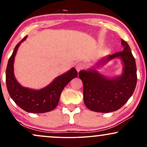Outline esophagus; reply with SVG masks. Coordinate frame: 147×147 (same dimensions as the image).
<instances>
[{"mask_svg": "<svg viewBox=\"0 0 147 147\" xmlns=\"http://www.w3.org/2000/svg\"><path fill=\"white\" fill-rule=\"evenodd\" d=\"M84 68V64L82 63H78L76 65V69H77V72H79V70H82Z\"/></svg>", "mask_w": 147, "mask_h": 147, "instance_id": "34e87169", "label": "esophagus"}]
</instances>
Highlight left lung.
<instances>
[{
  "mask_svg": "<svg viewBox=\"0 0 147 147\" xmlns=\"http://www.w3.org/2000/svg\"><path fill=\"white\" fill-rule=\"evenodd\" d=\"M123 51L101 58L91 68L82 70L79 78L84 84V102L88 109L98 113L117 111L133 95L137 84L136 60L131 48L122 39ZM119 58L123 63L120 75L106 77L99 70L110 60Z\"/></svg>",
  "mask_w": 147,
  "mask_h": 147,
  "instance_id": "1",
  "label": "left lung"
}]
</instances>
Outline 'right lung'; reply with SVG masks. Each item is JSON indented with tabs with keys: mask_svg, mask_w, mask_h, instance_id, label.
<instances>
[{
	"mask_svg": "<svg viewBox=\"0 0 147 147\" xmlns=\"http://www.w3.org/2000/svg\"><path fill=\"white\" fill-rule=\"evenodd\" d=\"M26 38L27 36L16 45L8 61L6 69V84L8 92L14 102L27 112L32 113L49 112L57 107L62 90L72 79L77 77V71L75 68H72L55 77L48 86L38 90L23 86L15 77L14 63L18 49Z\"/></svg>",
	"mask_w": 147,
	"mask_h": 147,
	"instance_id": "add662e5",
	"label": "right lung"
}]
</instances>
